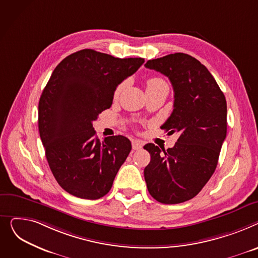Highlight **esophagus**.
Returning a JSON list of instances; mask_svg holds the SVG:
<instances>
[{"label":"esophagus","instance_id":"1","mask_svg":"<svg viewBox=\"0 0 258 258\" xmlns=\"http://www.w3.org/2000/svg\"><path fill=\"white\" fill-rule=\"evenodd\" d=\"M143 146H144V143L142 141H138V140L132 141V149L133 150H140L143 148Z\"/></svg>","mask_w":258,"mask_h":258}]
</instances>
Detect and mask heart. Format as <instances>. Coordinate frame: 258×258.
I'll list each match as a JSON object with an SVG mask.
<instances>
[{
	"label": "heart",
	"instance_id": "1",
	"mask_svg": "<svg viewBox=\"0 0 258 258\" xmlns=\"http://www.w3.org/2000/svg\"><path fill=\"white\" fill-rule=\"evenodd\" d=\"M162 83H165V82H164L162 79H160V78H157V77L150 78V79L147 81V87H153V86H156V85H159V84H162ZM123 87H124V83L119 84V85L116 87L115 92H114V96H115V97H117V96L119 95V93L122 92Z\"/></svg>",
	"mask_w": 258,
	"mask_h": 258
}]
</instances>
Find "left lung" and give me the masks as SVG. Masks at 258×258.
<instances>
[{
	"label": "left lung",
	"instance_id": "obj_1",
	"mask_svg": "<svg viewBox=\"0 0 258 258\" xmlns=\"http://www.w3.org/2000/svg\"><path fill=\"white\" fill-rule=\"evenodd\" d=\"M168 77L174 89V109L161 128L180 134L168 150L154 144L144 175L150 195L163 204L192 199L215 173L227 133V103L217 81L199 60L175 53L145 64Z\"/></svg>",
	"mask_w": 258,
	"mask_h": 258
}]
</instances>
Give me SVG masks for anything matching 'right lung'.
Segmentation results:
<instances>
[{
  "mask_svg": "<svg viewBox=\"0 0 258 258\" xmlns=\"http://www.w3.org/2000/svg\"><path fill=\"white\" fill-rule=\"evenodd\" d=\"M144 62L84 49L53 71L39 99L38 129L50 169L69 194L97 200L110 190L131 143L123 135L101 143L93 122L111 106L116 86Z\"/></svg>",
  "mask_w": 258,
  "mask_h": 258,
  "instance_id": "add662e5",
  "label": "right lung"
}]
</instances>
